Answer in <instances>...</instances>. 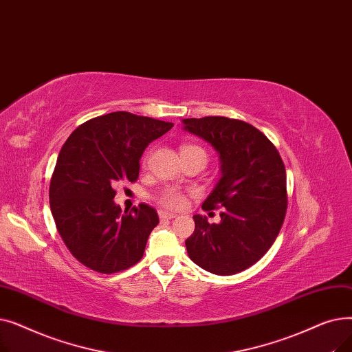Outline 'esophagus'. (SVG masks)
I'll list each match as a JSON object with an SVG mask.
<instances>
[{
    "label": "esophagus",
    "instance_id": "34e87169",
    "mask_svg": "<svg viewBox=\"0 0 352 352\" xmlns=\"http://www.w3.org/2000/svg\"><path fill=\"white\" fill-rule=\"evenodd\" d=\"M158 215H160V219H174L175 218V215L174 214H170V212H165V211H160L158 212Z\"/></svg>",
    "mask_w": 352,
    "mask_h": 352
}]
</instances>
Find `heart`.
Returning a JSON list of instances; mask_svg holds the SVG:
<instances>
[{"label":"heart","instance_id":"heart-1","mask_svg":"<svg viewBox=\"0 0 352 352\" xmlns=\"http://www.w3.org/2000/svg\"><path fill=\"white\" fill-rule=\"evenodd\" d=\"M187 154H199L206 158V161L208 157L204 148L199 145H194V144H186L181 146V155H187ZM146 160H148V154L144 157V162H146ZM155 201L161 207H164L166 210L178 211V210H182L184 207H186L187 195L177 188H164L155 197Z\"/></svg>","mask_w":352,"mask_h":352}]
</instances>
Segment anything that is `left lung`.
<instances>
[{
  "label": "left lung",
  "instance_id": "1",
  "mask_svg": "<svg viewBox=\"0 0 352 352\" xmlns=\"http://www.w3.org/2000/svg\"><path fill=\"white\" fill-rule=\"evenodd\" d=\"M187 131L219 153L223 177L202 204L221 208L219 224L194 215L186 241L191 260L217 275L238 274L271 248L284 224L288 194L284 161L275 145L251 124L227 117L184 120Z\"/></svg>",
  "mask_w": 352,
  "mask_h": 352
}]
</instances>
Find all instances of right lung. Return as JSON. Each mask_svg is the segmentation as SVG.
I'll list each match as a JSON object with an SVG mask.
<instances>
[{"label":"right lung","mask_w":352,"mask_h":352,"mask_svg":"<svg viewBox=\"0 0 352 352\" xmlns=\"http://www.w3.org/2000/svg\"><path fill=\"white\" fill-rule=\"evenodd\" d=\"M117 111L91 118L63 145L50 182V207L65 247L87 268L114 274L135 265L158 226L154 208L121 214L116 187L135 182L146 145L173 128Z\"/></svg>","instance_id":"add662e5"}]
</instances>
